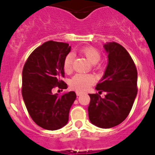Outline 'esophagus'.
I'll list each match as a JSON object with an SVG mask.
<instances>
[{"mask_svg":"<svg viewBox=\"0 0 155 155\" xmlns=\"http://www.w3.org/2000/svg\"><path fill=\"white\" fill-rule=\"evenodd\" d=\"M82 94H83V93L81 92V91H76V94L78 95V96H80V95H81Z\"/></svg>","mask_w":155,"mask_h":155,"instance_id":"34e87169","label":"esophagus"}]
</instances>
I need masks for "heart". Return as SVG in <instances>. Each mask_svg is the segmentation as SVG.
I'll use <instances>...</instances> for the list:
<instances>
[{
    "mask_svg": "<svg viewBox=\"0 0 155 155\" xmlns=\"http://www.w3.org/2000/svg\"><path fill=\"white\" fill-rule=\"evenodd\" d=\"M81 52L85 56L87 61L92 64H97L101 59L100 52L92 46L83 48ZM72 61H73V55L70 53L67 55L64 61V70L65 72H69L71 70ZM93 82H94V78L91 75L78 74L71 78L70 85L73 89L77 91H85L89 88L90 86L93 84Z\"/></svg>",
    "mask_w": 155,
    "mask_h": 155,
    "instance_id": "obj_1",
    "label": "heart"
}]
</instances>
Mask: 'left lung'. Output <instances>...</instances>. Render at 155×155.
<instances>
[{"label": "left lung", "instance_id": "left-lung-1", "mask_svg": "<svg viewBox=\"0 0 155 155\" xmlns=\"http://www.w3.org/2000/svg\"><path fill=\"white\" fill-rule=\"evenodd\" d=\"M103 47L108 64L96 89L106 94L102 98L98 94H89L87 111L91 124L108 129L121 124L130 112L137 94V71L124 46L113 42H106Z\"/></svg>", "mask_w": 155, "mask_h": 155}]
</instances>
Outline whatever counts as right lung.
<instances>
[{
    "instance_id": "right-lung-1",
    "label": "right lung",
    "mask_w": 155,
    "mask_h": 155,
    "mask_svg": "<svg viewBox=\"0 0 155 155\" xmlns=\"http://www.w3.org/2000/svg\"><path fill=\"white\" fill-rule=\"evenodd\" d=\"M71 50L68 43L48 41L36 48L28 57L22 71V97L32 120L40 127L56 130L69 120L76 93L70 91L58 96L53 94L56 86L67 89L64 61Z\"/></svg>"
}]
</instances>
